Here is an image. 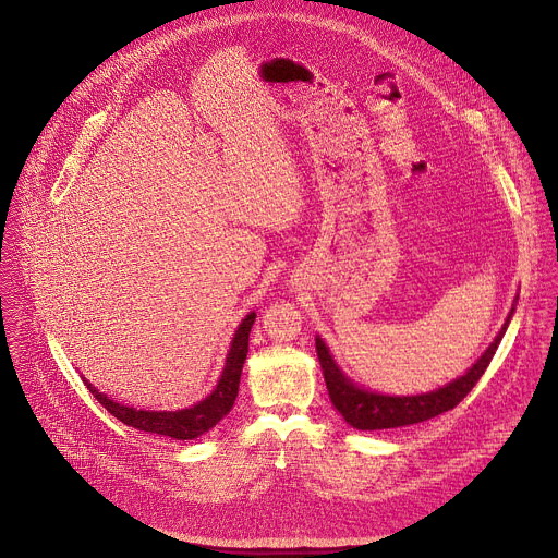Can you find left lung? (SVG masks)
<instances>
[{
    "label": "left lung",
    "instance_id": "8db88e82",
    "mask_svg": "<svg viewBox=\"0 0 558 558\" xmlns=\"http://www.w3.org/2000/svg\"><path fill=\"white\" fill-rule=\"evenodd\" d=\"M512 311L514 308H510V315H508L506 324L501 326L499 335L495 337V341L488 345V350L477 359V363L469 369L464 377L451 381L449 386H445L436 392L416 395V397H384V395H373V392L356 388L348 377L341 375V369L332 361L328 348L317 337L315 350H317V359L322 365L326 388H328V397H330L335 410L343 416V421L348 425H352L354 429H363V432L405 427V425L423 423V421H429L438 414L453 410L484 375V369L488 367V363L508 328Z\"/></svg>",
    "mask_w": 558,
    "mask_h": 558
}]
</instances>
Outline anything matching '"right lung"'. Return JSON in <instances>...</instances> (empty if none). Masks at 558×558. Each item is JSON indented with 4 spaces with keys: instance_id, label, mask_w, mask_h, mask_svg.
Instances as JSON below:
<instances>
[{
    "instance_id": "1",
    "label": "right lung",
    "mask_w": 558,
    "mask_h": 558,
    "mask_svg": "<svg viewBox=\"0 0 558 558\" xmlns=\"http://www.w3.org/2000/svg\"><path fill=\"white\" fill-rule=\"evenodd\" d=\"M256 319V313H250L234 339H232V348L223 367L221 381L217 386V390L202 403L189 408V410H179V412H144V410H133L126 405H120L116 401H111L109 397H105L102 392H98L89 381H85L87 390L94 395V399L111 414L116 416L120 423L140 429V432H148V434H159V436H168L174 440H193L202 434H206L208 429H213L234 405L236 395H239V384H241V373H243V363L247 359V348H250V330L252 324Z\"/></svg>"
}]
</instances>
